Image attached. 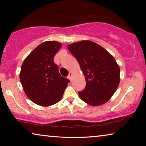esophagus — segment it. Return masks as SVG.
<instances>
[{"mask_svg":"<svg viewBox=\"0 0 146 146\" xmlns=\"http://www.w3.org/2000/svg\"><path fill=\"white\" fill-rule=\"evenodd\" d=\"M71 75H72V73L70 72V73H69V75L68 76V78L70 79V80H71Z\"/></svg>","mask_w":146,"mask_h":146,"instance_id":"1","label":"esophagus"}]
</instances>
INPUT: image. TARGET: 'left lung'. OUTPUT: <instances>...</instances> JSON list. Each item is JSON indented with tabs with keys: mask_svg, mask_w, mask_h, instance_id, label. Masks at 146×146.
Here are the masks:
<instances>
[{
	"mask_svg": "<svg viewBox=\"0 0 146 146\" xmlns=\"http://www.w3.org/2000/svg\"><path fill=\"white\" fill-rule=\"evenodd\" d=\"M68 48L86 76V88L78 92L80 99L93 106L107 102L120 83V68L114 57L90 40L69 44Z\"/></svg>",
	"mask_w": 146,
	"mask_h": 146,
	"instance_id": "left-lung-1",
	"label": "left lung"
}]
</instances>
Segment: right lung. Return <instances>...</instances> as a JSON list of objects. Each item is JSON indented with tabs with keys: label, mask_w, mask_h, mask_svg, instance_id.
<instances>
[{
	"label": "right lung",
	"mask_w": 146,
	"mask_h": 146,
	"mask_svg": "<svg viewBox=\"0 0 146 146\" xmlns=\"http://www.w3.org/2000/svg\"><path fill=\"white\" fill-rule=\"evenodd\" d=\"M62 46L46 41L31 51L24 60L20 80L27 97L36 104L49 106L60 101L70 80L62 76L53 58Z\"/></svg>",
	"instance_id": "add662e5"
}]
</instances>
